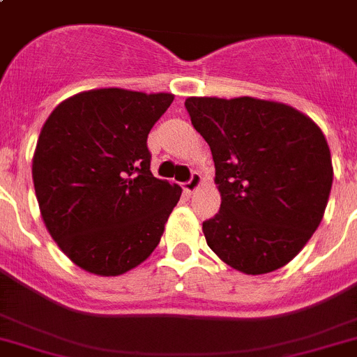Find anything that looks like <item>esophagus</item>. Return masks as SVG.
<instances>
[{
    "label": "esophagus",
    "mask_w": 357,
    "mask_h": 357,
    "mask_svg": "<svg viewBox=\"0 0 357 357\" xmlns=\"http://www.w3.org/2000/svg\"><path fill=\"white\" fill-rule=\"evenodd\" d=\"M201 183H203V178H201L199 172H192L190 179H188L187 183H183V190L190 194V192H194V190H197V188H199Z\"/></svg>",
    "instance_id": "34e87169"
}]
</instances>
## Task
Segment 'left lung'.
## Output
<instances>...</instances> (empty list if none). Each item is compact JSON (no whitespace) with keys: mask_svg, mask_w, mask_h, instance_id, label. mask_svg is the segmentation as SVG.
<instances>
[{"mask_svg":"<svg viewBox=\"0 0 357 357\" xmlns=\"http://www.w3.org/2000/svg\"><path fill=\"white\" fill-rule=\"evenodd\" d=\"M192 126L215 163L221 208L203 234L222 262L264 275L298 255L324 219L333 161L307 114L253 97H190Z\"/></svg>","mask_w":357,"mask_h":357,"instance_id":"obj_1","label":"left lung"}]
</instances>
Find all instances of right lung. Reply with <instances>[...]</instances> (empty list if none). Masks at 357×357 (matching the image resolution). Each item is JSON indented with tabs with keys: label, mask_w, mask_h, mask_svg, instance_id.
I'll use <instances>...</instances> for the list:
<instances>
[{
	"label": "right lung",
	"mask_w": 357,
	"mask_h": 357,
	"mask_svg": "<svg viewBox=\"0 0 357 357\" xmlns=\"http://www.w3.org/2000/svg\"><path fill=\"white\" fill-rule=\"evenodd\" d=\"M172 93H77L52 111L32 178L46 230L64 255L100 277L142 264L165 230L179 185L154 178L147 136Z\"/></svg>",
	"instance_id": "right-lung-1"
}]
</instances>
